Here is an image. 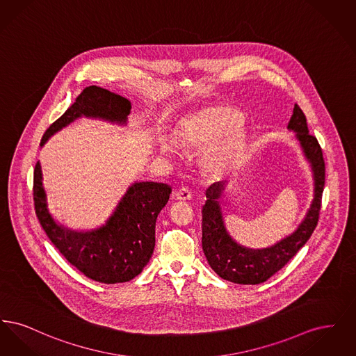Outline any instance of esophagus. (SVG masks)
Instances as JSON below:
<instances>
[{"instance_id": "34e87169", "label": "esophagus", "mask_w": 356, "mask_h": 356, "mask_svg": "<svg viewBox=\"0 0 356 356\" xmlns=\"http://www.w3.org/2000/svg\"><path fill=\"white\" fill-rule=\"evenodd\" d=\"M175 199L180 200V202H186V200L192 199V193H191V191L188 188H180L179 191H176Z\"/></svg>"}]
</instances>
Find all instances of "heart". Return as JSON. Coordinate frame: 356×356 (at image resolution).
Masks as SVG:
<instances>
[{"label": "heart", "mask_w": 356, "mask_h": 356, "mask_svg": "<svg viewBox=\"0 0 356 356\" xmlns=\"http://www.w3.org/2000/svg\"><path fill=\"white\" fill-rule=\"evenodd\" d=\"M238 119V113L229 108L215 106L203 109L183 121L176 132V140L161 141V151L167 156H177L180 152L179 145L189 149H203L212 145L205 156L207 167L215 173H222L231 170L241 154V131L237 128L230 131Z\"/></svg>", "instance_id": "b5f03b06"}]
</instances>
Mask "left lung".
<instances>
[{
	"label": "left lung",
	"mask_w": 356,
	"mask_h": 356,
	"mask_svg": "<svg viewBox=\"0 0 356 356\" xmlns=\"http://www.w3.org/2000/svg\"><path fill=\"white\" fill-rule=\"evenodd\" d=\"M288 129L296 134L307 161L314 173V200L298 229L277 241L275 245L252 250L237 244L225 229L221 215V192L224 183H215L205 192L207 202L203 211V251L211 268L221 279L236 284H260L268 280L272 275L280 271L288 261L298 254L311 237L318 225L322 207L323 188L325 179V167L323 152L315 136L308 134L305 113L298 104L293 106Z\"/></svg>",
	"instance_id": "1"
}]
</instances>
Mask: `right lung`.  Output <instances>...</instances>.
<instances>
[{
    "label": "right lung",
    "instance_id": "add662e5",
    "mask_svg": "<svg viewBox=\"0 0 356 356\" xmlns=\"http://www.w3.org/2000/svg\"><path fill=\"white\" fill-rule=\"evenodd\" d=\"M131 102L100 86L85 88L67 112L42 136L40 145L79 118L127 124ZM170 186L135 183L128 188L113 215L97 229L77 232L57 224L48 211L40 161L34 168L35 215L54 247L86 277L116 284L132 280L148 264L154 250V228L160 211L170 200Z\"/></svg>",
    "mask_w": 356,
    "mask_h": 356
}]
</instances>
